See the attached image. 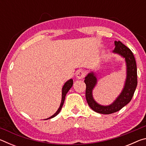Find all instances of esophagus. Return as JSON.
Instances as JSON below:
<instances>
[{"mask_svg": "<svg viewBox=\"0 0 146 146\" xmlns=\"http://www.w3.org/2000/svg\"><path fill=\"white\" fill-rule=\"evenodd\" d=\"M86 75V72L83 70H78L76 73V77L78 79H82Z\"/></svg>", "mask_w": 146, "mask_h": 146, "instance_id": "obj_1", "label": "esophagus"}]
</instances>
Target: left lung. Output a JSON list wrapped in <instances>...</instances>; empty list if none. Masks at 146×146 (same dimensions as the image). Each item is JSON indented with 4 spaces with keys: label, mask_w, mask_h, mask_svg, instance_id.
Segmentation results:
<instances>
[{
    "label": "left lung",
    "mask_w": 146,
    "mask_h": 146,
    "mask_svg": "<svg viewBox=\"0 0 146 146\" xmlns=\"http://www.w3.org/2000/svg\"><path fill=\"white\" fill-rule=\"evenodd\" d=\"M115 46L113 53L124 59L126 66V77L124 85L115 100L110 104L104 106L94 99L93 91L98 83L97 74L95 71L89 73L84 80L86 85V98L88 105L94 111L100 114L109 115L120 110L132 99L137 86V64L132 51L120 41H115Z\"/></svg>",
    "instance_id": "obj_1"
}]
</instances>
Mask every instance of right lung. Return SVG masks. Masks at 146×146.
<instances>
[{
  "instance_id": "obj_1",
  "label": "right lung",
  "mask_w": 146,
  "mask_h": 146,
  "mask_svg": "<svg viewBox=\"0 0 146 146\" xmlns=\"http://www.w3.org/2000/svg\"><path fill=\"white\" fill-rule=\"evenodd\" d=\"M73 84V80L72 78L70 79V80H68L67 82H65V84H64V86H63L62 88V100H61L60 105V106H59L58 110L56 111L55 114L53 115L52 116H51L50 117H49V118H46V119H44V120H48V119H50V118H52L53 117H55L59 113H60V110H62V106H63L64 100H65L66 94H67V93L68 92L69 90H70L71 88L72 87Z\"/></svg>"
}]
</instances>
